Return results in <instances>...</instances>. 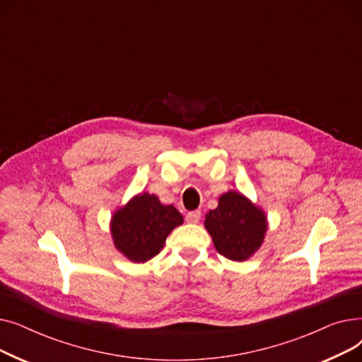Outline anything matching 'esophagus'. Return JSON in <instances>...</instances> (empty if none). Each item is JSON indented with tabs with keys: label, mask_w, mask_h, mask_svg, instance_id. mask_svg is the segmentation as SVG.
<instances>
[{
	"label": "esophagus",
	"mask_w": 362,
	"mask_h": 362,
	"mask_svg": "<svg viewBox=\"0 0 362 362\" xmlns=\"http://www.w3.org/2000/svg\"><path fill=\"white\" fill-rule=\"evenodd\" d=\"M186 220L189 221V223H198L199 220H201V211H189L187 214H186Z\"/></svg>",
	"instance_id": "1"
}]
</instances>
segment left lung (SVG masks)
<instances>
[{"label":"left lung","mask_w":362,"mask_h":362,"mask_svg":"<svg viewBox=\"0 0 362 362\" xmlns=\"http://www.w3.org/2000/svg\"><path fill=\"white\" fill-rule=\"evenodd\" d=\"M205 227L218 254L243 261L261 246L267 221L264 213L243 195L230 191L221 195L218 206L205 216Z\"/></svg>","instance_id":"left-lung-1"}]
</instances>
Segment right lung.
<instances>
[{"instance_id":"right-lung-1","label":"right lung","mask_w":362,"mask_h":362,"mask_svg":"<svg viewBox=\"0 0 362 362\" xmlns=\"http://www.w3.org/2000/svg\"><path fill=\"white\" fill-rule=\"evenodd\" d=\"M182 223L183 217L173 205L142 194L114 214L111 233L116 248L130 261L145 262L160 254L168 233Z\"/></svg>"}]
</instances>
